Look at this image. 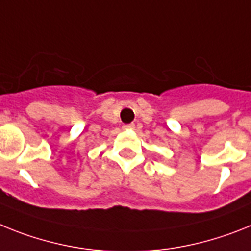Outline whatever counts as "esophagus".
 Masks as SVG:
<instances>
[{
    "mask_svg": "<svg viewBox=\"0 0 251 251\" xmlns=\"http://www.w3.org/2000/svg\"><path fill=\"white\" fill-rule=\"evenodd\" d=\"M135 125L134 124H127V125H124V128H134Z\"/></svg>",
    "mask_w": 251,
    "mask_h": 251,
    "instance_id": "1",
    "label": "esophagus"
}]
</instances>
